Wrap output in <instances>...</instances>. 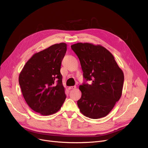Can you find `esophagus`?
I'll return each mask as SVG.
<instances>
[{
    "instance_id": "34e87169",
    "label": "esophagus",
    "mask_w": 148,
    "mask_h": 148,
    "mask_svg": "<svg viewBox=\"0 0 148 148\" xmlns=\"http://www.w3.org/2000/svg\"><path fill=\"white\" fill-rule=\"evenodd\" d=\"M75 88H76V86H69V87L68 88V89H75Z\"/></svg>"
}]
</instances>
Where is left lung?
I'll return each mask as SVG.
<instances>
[{
  "mask_svg": "<svg viewBox=\"0 0 148 148\" xmlns=\"http://www.w3.org/2000/svg\"><path fill=\"white\" fill-rule=\"evenodd\" d=\"M78 56L86 81L79 89L80 112L91 119L105 117L122 95L124 75L113 54L104 47L79 42L71 46Z\"/></svg>",
  "mask_w": 148,
  "mask_h": 148,
  "instance_id": "1",
  "label": "left lung"
}]
</instances>
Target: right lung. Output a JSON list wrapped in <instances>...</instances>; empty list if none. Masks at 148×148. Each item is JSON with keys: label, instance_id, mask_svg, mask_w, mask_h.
I'll return each instance as SVG.
<instances>
[{"label": "right lung", "instance_id": "add662e5", "mask_svg": "<svg viewBox=\"0 0 148 148\" xmlns=\"http://www.w3.org/2000/svg\"><path fill=\"white\" fill-rule=\"evenodd\" d=\"M62 42L34 54L19 75V84L27 105L41 115L58 112L66 99L60 74L66 51Z\"/></svg>", "mask_w": 148, "mask_h": 148}]
</instances>
